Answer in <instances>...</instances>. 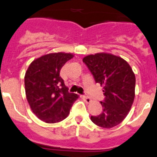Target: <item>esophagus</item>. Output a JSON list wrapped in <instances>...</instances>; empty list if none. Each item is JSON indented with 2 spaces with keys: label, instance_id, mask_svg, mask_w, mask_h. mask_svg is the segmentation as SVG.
<instances>
[{
  "label": "esophagus",
  "instance_id": "1",
  "mask_svg": "<svg viewBox=\"0 0 157 157\" xmlns=\"http://www.w3.org/2000/svg\"><path fill=\"white\" fill-rule=\"evenodd\" d=\"M82 98L84 99V101H85L86 103H90L92 101L91 98H90L89 97H86V96H83V97H82Z\"/></svg>",
  "mask_w": 157,
  "mask_h": 157
}]
</instances>
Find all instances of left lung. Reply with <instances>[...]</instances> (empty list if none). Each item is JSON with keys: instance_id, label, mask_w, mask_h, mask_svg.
I'll list each match as a JSON object with an SVG mask.
<instances>
[{"instance_id": "left-lung-1", "label": "left lung", "mask_w": 157, "mask_h": 157, "mask_svg": "<svg viewBox=\"0 0 157 157\" xmlns=\"http://www.w3.org/2000/svg\"><path fill=\"white\" fill-rule=\"evenodd\" d=\"M82 60L105 96V101H100L102 112L90 119L101 128H113L126 117L134 101V73L124 59L110 53L89 55Z\"/></svg>"}]
</instances>
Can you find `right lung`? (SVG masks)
<instances>
[{
  "label": "right lung",
  "mask_w": 157,
  "mask_h": 157,
  "mask_svg": "<svg viewBox=\"0 0 157 157\" xmlns=\"http://www.w3.org/2000/svg\"><path fill=\"white\" fill-rule=\"evenodd\" d=\"M73 57L72 53L65 52L44 55L33 60L25 73L28 102L34 114L44 122L57 123L65 119L79 97L68 92L59 75L63 66Z\"/></svg>",
  "instance_id": "right-lung-1"
}]
</instances>
